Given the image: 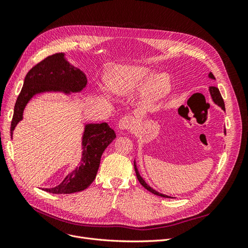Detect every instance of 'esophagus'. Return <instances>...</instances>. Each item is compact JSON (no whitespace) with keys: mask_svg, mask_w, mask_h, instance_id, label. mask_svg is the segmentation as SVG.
<instances>
[{"mask_svg":"<svg viewBox=\"0 0 248 248\" xmlns=\"http://www.w3.org/2000/svg\"><path fill=\"white\" fill-rule=\"evenodd\" d=\"M134 125H136V119L133 116H124L119 121V128L123 130H131Z\"/></svg>","mask_w":248,"mask_h":248,"instance_id":"obj_1","label":"esophagus"}]
</instances>
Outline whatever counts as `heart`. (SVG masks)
Returning <instances> with one entry per match:
<instances>
[{"label":"heart","instance_id":"obj_1","mask_svg":"<svg viewBox=\"0 0 248 248\" xmlns=\"http://www.w3.org/2000/svg\"><path fill=\"white\" fill-rule=\"evenodd\" d=\"M110 87L117 94L129 95L142 87L140 103L151 107L166 97L170 88V79L166 73H156L142 65H124L115 69Z\"/></svg>","mask_w":248,"mask_h":248}]
</instances>
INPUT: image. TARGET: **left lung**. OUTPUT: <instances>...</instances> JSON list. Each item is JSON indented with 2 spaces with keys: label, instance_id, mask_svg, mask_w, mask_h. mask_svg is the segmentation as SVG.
Listing matches in <instances>:
<instances>
[{
  "label": "left lung",
  "instance_id": "1",
  "mask_svg": "<svg viewBox=\"0 0 248 248\" xmlns=\"http://www.w3.org/2000/svg\"><path fill=\"white\" fill-rule=\"evenodd\" d=\"M209 78H212V79H215V78H214V76L212 74V72L209 73ZM209 91H210V94H211V97H212L213 101L217 104V106L220 107L223 110H226V108H224V102H223V99H222V97H221V95H220L219 90L217 89L216 87H209ZM224 133H226V130H224ZM134 170H136V174H137V177H138V180L140 181V183L142 186H144L147 190H149L150 192H152V193L156 194V196H159V197H162V198H170L169 196H166V194H162V193H160V192H158V191L154 190V189L152 188V187H150V186L145 182V180L142 179V178L140 177V172H139V170H138V169H137V166H136V162H134Z\"/></svg>",
  "mask_w": 248,
  "mask_h": 248
}]
</instances>
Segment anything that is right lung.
<instances>
[{
	"instance_id": "add662e5",
	"label": "right lung",
	"mask_w": 248,
	"mask_h": 248,
	"mask_svg": "<svg viewBox=\"0 0 248 248\" xmlns=\"http://www.w3.org/2000/svg\"><path fill=\"white\" fill-rule=\"evenodd\" d=\"M86 85V74L67 62L62 52L48 56L36 64L27 73L16 102L11 121V137L16 126L22 120L27 103L34 95L51 91L70 94L81 91ZM115 138L116 133L108 123L87 124L82 136V156L79 167L67 175L61 184L54 188H46V191L65 194L88 188L98 171L102 153Z\"/></svg>"
}]
</instances>
